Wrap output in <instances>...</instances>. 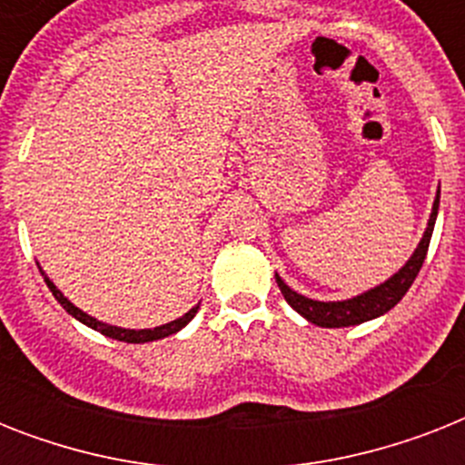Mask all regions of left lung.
Instances as JSON below:
<instances>
[{
	"label": "left lung",
	"instance_id": "obj_1",
	"mask_svg": "<svg viewBox=\"0 0 465 465\" xmlns=\"http://www.w3.org/2000/svg\"><path fill=\"white\" fill-rule=\"evenodd\" d=\"M437 212H440V190H437V197H434L432 214H430L427 229L422 233V241L415 248V253L411 255V261L405 262L403 268L398 270L393 277H389L386 282L374 287V290L364 292L360 297L345 299V302H316V299H309L304 294H297L294 290H290L280 275H275L277 287H280L282 297L287 299V304L292 309L302 313L309 323L321 325V328H347V325H360L364 321L383 316L386 311L393 309L405 297V292L411 290V284L415 282V277H418L420 268L425 262L427 248H430Z\"/></svg>",
	"mask_w": 465,
	"mask_h": 465
}]
</instances>
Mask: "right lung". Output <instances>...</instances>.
<instances>
[{
    "label": "right lung",
    "instance_id": "1",
    "mask_svg": "<svg viewBox=\"0 0 465 465\" xmlns=\"http://www.w3.org/2000/svg\"><path fill=\"white\" fill-rule=\"evenodd\" d=\"M43 280H45V284L50 287V292H53V297L57 299L62 304V309L67 311V313H72V316L76 318V321H82L84 325H89V328H94V331L104 332L105 338H113V340H120V342H152V340H161V338H168V335H173V332H178L181 328H185V325L193 321V316L197 313V309H200V304L193 306V309L185 313V316L175 318V321H171V323H163L159 325V328H147V331H130V328H118V325H108V323H101V321H96L94 316H89V313H84L82 309H76L72 302H69L64 294H62L57 287H54L53 282H50V277L43 275Z\"/></svg>",
    "mask_w": 465,
    "mask_h": 465
}]
</instances>
